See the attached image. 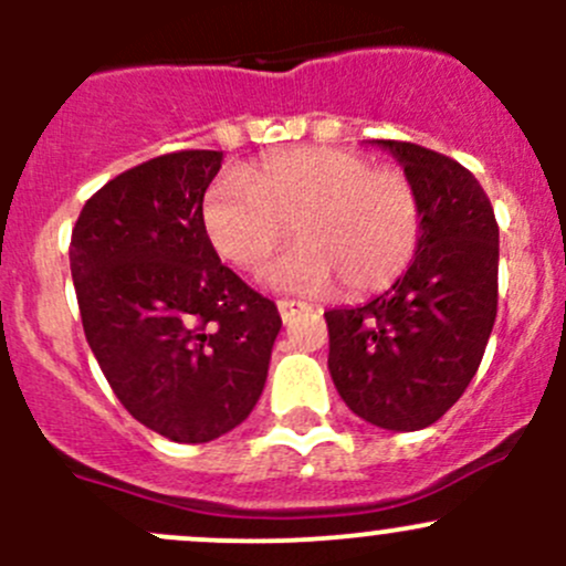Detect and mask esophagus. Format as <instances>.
Listing matches in <instances>:
<instances>
[{
    "label": "esophagus",
    "instance_id": "34e87169",
    "mask_svg": "<svg viewBox=\"0 0 566 566\" xmlns=\"http://www.w3.org/2000/svg\"><path fill=\"white\" fill-rule=\"evenodd\" d=\"M276 306H279V315H282L284 323H287V319H293L298 312L310 310V304H304V301H290V298H279Z\"/></svg>",
    "mask_w": 566,
    "mask_h": 566
}]
</instances>
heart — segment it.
Wrapping results in <instances>:
<instances>
[{"mask_svg":"<svg viewBox=\"0 0 566 566\" xmlns=\"http://www.w3.org/2000/svg\"><path fill=\"white\" fill-rule=\"evenodd\" d=\"M271 268L284 290L317 293L339 284L347 298L380 293L410 268L424 235V202L413 177L375 167L345 147H287L265 156L247 175H221L202 199L210 247L247 273Z\"/></svg>","mask_w":566,"mask_h":566,"instance_id":"b5f03b06","label":"heart"}]
</instances>
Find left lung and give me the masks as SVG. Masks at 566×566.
<instances>
[{
  "instance_id": "1",
  "label": "left lung",
  "mask_w": 566,
  "mask_h": 566,
  "mask_svg": "<svg viewBox=\"0 0 566 566\" xmlns=\"http://www.w3.org/2000/svg\"><path fill=\"white\" fill-rule=\"evenodd\" d=\"M413 177L424 235L408 271L356 310L325 312L328 369L347 408L384 430H421L462 397L499 310V224L462 164L378 139Z\"/></svg>"
}]
</instances>
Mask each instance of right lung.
I'll list each match as a JSON object with an SVG mask.
<instances>
[{"label":"right lung","mask_w":566,"mask_h":566,"mask_svg":"<svg viewBox=\"0 0 566 566\" xmlns=\"http://www.w3.org/2000/svg\"><path fill=\"white\" fill-rule=\"evenodd\" d=\"M219 150H177L108 180L71 235L84 336L123 408L177 443L254 410L282 317L210 247L202 199Z\"/></svg>","instance_id":"right-lung-1"}]
</instances>
